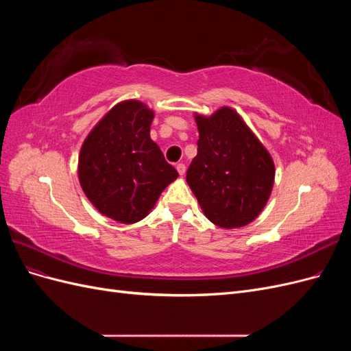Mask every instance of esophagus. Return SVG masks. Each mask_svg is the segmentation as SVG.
I'll use <instances>...</instances> for the list:
<instances>
[{
  "mask_svg": "<svg viewBox=\"0 0 351 351\" xmlns=\"http://www.w3.org/2000/svg\"><path fill=\"white\" fill-rule=\"evenodd\" d=\"M177 171H178V174L180 176H183L184 173H186V165L184 164H182V162H180V164H177Z\"/></svg>",
  "mask_w": 351,
  "mask_h": 351,
  "instance_id": "1",
  "label": "esophagus"
}]
</instances>
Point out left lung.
Returning <instances> with one entry per match:
<instances>
[{
	"label": "left lung",
	"instance_id": "left-lung-1",
	"mask_svg": "<svg viewBox=\"0 0 351 351\" xmlns=\"http://www.w3.org/2000/svg\"><path fill=\"white\" fill-rule=\"evenodd\" d=\"M196 123L197 155L187 168V184L215 226L249 224L271 195V155L234 110L224 107L209 119L196 115Z\"/></svg>",
	"mask_w": 351,
	"mask_h": 351
}]
</instances>
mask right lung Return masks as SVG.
<instances>
[{
  "mask_svg": "<svg viewBox=\"0 0 351 351\" xmlns=\"http://www.w3.org/2000/svg\"><path fill=\"white\" fill-rule=\"evenodd\" d=\"M154 112L139 101L121 102L84 141L79 180L101 214L123 224L143 219L178 177L149 132Z\"/></svg>",
  "mask_w": 351,
  "mask_h": 351,
  "instance_id": "add662e5",
  "label": "right lung"
}]
</instances>
